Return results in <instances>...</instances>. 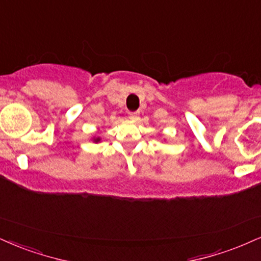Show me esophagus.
I'll return each instance as SVG.
<instances>
[{
  "label": "esophagus",
  "instance_id": "obj_1",
  "mask_svg": "<svg viewBox=\"0 0 261 261\" xmlns=\"http://www.w3.org/2000/svg\"><path fill=\"white\" fill-rule=\"evenodd\" d=\"M129 116H130V118H136L137 117V112H130Z\"/></svg>",
  "mask_w": 261,
  "mask_h": 261
}]
</instances>
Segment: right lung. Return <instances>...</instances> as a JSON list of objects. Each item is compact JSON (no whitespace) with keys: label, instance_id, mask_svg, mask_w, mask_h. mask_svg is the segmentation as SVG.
I'll return each mask as SVG.
<instances>
[{"label":"right lung","instance_id":"obj_1","mask_svg":"<svg viewBox=\"0 0 261 261\" xmlns=\"http://www.w3.org/2000/svg\"><path fill=\"white\" fill-rule=\"evenodd\" d=\"M93 141H94V143H99V141H100V138H93Z\"/></svg>","mask_w":261,"mask_h":261}]
</instances>
